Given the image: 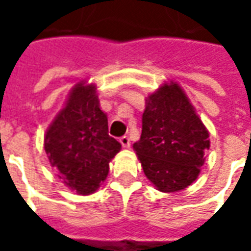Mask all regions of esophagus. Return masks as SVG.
Returning a JSON list of instances; mask_svg holds the SVG:
<instances>
[{
    "instance_id": "obj_1",
    "label": "esophagus",
    "mask_w": 251,
    "mask_h": 251,
    "mask_svg": "<svg viewBox=\"0 0 251 251\" xmlns=\"http://www.w3.org/2000/svg\"><path fill=\"white\" fill-rule=\"evenodd\" d=\"M120 142H121V145L124 148H129L130 147V138L127 136H124V137H121L120 138Z\"/></svg>"
}]
</instances>
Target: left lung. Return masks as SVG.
Wrapping results in <instances>:
<instances>
[{"mask_svg":"<svg viewBox=\"0 0 251 251\" xmlns=\"http://www.w3.org/2000/svg\"><path fill=\"white\" fill-rule=\"evenodd\" d=\"M208 137L184 91L171 82L148 97L141 138L133 148L152 184L161 192H177L199 176Z\"/></svg>","mask_w":251,"mask_h":251,"instance_id":"8db88e82","label":"left lung"}]
</instances>
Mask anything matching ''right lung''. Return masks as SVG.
Segmentation results:
<instances>
[{
	"label": "right lung",
	"instance_id": "right-lung-1",
	"mask_svg": "<svg viewBox=\"0 0 251 251\" xmlns=\"http://www.w3.org/2000/svg\"><path fill=\"white\" fill-rule=\"evenodd\" d=\"M44 148L67 187L80 195L99 188L121 144L109 136L107 117L99 107L95 84L80 82L72 88L64 109L47 130Z\"/></svg>",
	"mask_w": 251,
	"mask_h": 251
}]
</instances>
